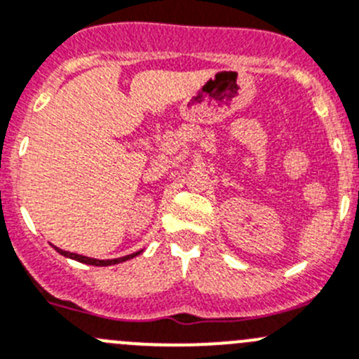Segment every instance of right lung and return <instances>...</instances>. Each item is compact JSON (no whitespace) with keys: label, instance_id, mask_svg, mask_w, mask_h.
<instances>
[{"label":"right lung","instance_id":"1","mask_svg":"<svg viewBox=\"0 0 359 359\" xmlns=\"http://www.w3.org/2000/svg\"><path fill=\"white\" fill-rule=\"evenodd\" d=\"M56 251H58L60 255L67 257V259H72V260H78V262L81 264H88V266H99V267H104V266H115V264H120V262H126V260L129 259H134V257H138L142 251H136V253H130V255H126V257H120V259H111V260H99V259H92V257H85V255H78V253H70V251H65V250H60V248L53 246Z\"/></svg>","mask_w":359,"mask_h":359}]
</instances>
